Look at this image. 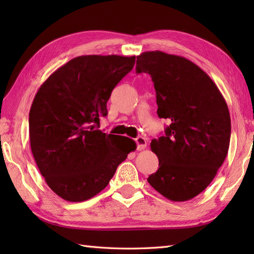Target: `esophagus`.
Wrapping results in <instances>:
<instances>
[{"mask_svg": "<svg viewBox=\"0 0 254 254\" xmlns=\"http://www.w3.org/2000/svg\"><path fill=\"white\" fill-rule=\"evenodd\" d=\"M135 142L137 144V150H143L145 147H146L147 142H146V138L143 137V136H138Z\"/></svg>", "mask_w": 254, "mask_h": 254, "instance_id": "1", "label": "esophagus"}]
</instances>
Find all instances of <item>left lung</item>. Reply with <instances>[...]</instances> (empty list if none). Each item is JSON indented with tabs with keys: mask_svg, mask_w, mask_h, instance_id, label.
<instances>
[{
	"mask_svg": "<svg viewBox=\"0 0 254 254\" xmlns=\"http://www.w3.org/2000/svg\"><path fill=\"white\" fill-rule=\"evenodd\" d=\"M136 73L152 76L157 115L170 121L165 135L150 143L159 168L147 181L170 201H189L209 186L227 156L228 106L212 78L183 57L143 52Z\"/></svg>",
	"mask_w": 254,
	"mask_h": 254,
	"instance_id": "1",
	"label": "left lung"
}]
</instances>
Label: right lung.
I'll return each mask as SVG.
<instances>
[{"instance_id":"right-lung-1","label":"right lung","mask_w":254,"mask_h":254,"mask_svg":"<svg viewBox=\"0 0 254 254\" xmlns=\"http://www.w3.org/2000/svg\"><path fill=\"white\" fill-rule=\"evenodd\" d=\"M135 57L80 56L40 86L29 111L31 153L47 185L68 202L89 199L108 186L136 144L98 130L107 101Z\"/></svg>"}]
</instances>
